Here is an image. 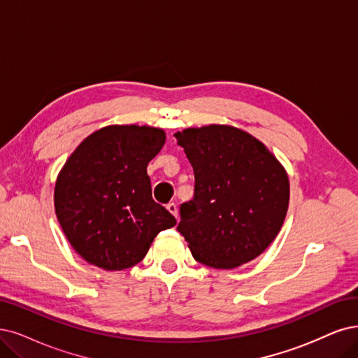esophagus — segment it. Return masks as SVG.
I'll list each match as a JSON object with an SVG mask.
<instances>
[{"instance_id":"34e87169","label":"esophagus","mask_w":358,"mask_h":358,"mask_svg":"<svg viewBox=\"0 0 358 358\" xmlns=\"http://www.w3.org/2000/svg\"><path fill=\"white\" fill-rule=\"evenodd\" d=\"M166 209L169 210V213L174 215L177 220H178V210H177V206H176V203L174 202H169L168 205H166Z\"/></svg>"}]
</instances>
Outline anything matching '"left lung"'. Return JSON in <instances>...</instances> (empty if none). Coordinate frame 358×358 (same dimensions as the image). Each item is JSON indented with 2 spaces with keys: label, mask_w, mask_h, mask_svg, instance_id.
<instances>
[{
  "label": "left lung",
  "mask_w": 358,
  "mask_h": 358,
  "mask_svg": "<svg viewBox=\"0 0 358 358\" xmlns=\"http://www.w3.org/2000/svg\"><path fill=\"white\" fill-rule=\"evenodd\" d=\"M174 136L194 171V196L180 206L177 227L193 258L231 270L259 257L286 218L290 192L283 165L266 144L231 125Z\"/></svg>",
  "instance_id": "1"
}]
</instances>
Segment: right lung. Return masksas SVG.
<instances>
[{
    "label": "right lung",
    "instance_id": "right-lung-1",
    "mask_svg": "<svg viewBox=\"0 0 358 358\" xmlns=\"http://www.w3.org/2000/svg\"><path fill=\"white\" fill-rule=\"evenodd\" d=\"M165 131L109 125L92 132L57 176L55 209L75 252L88 264L119 271L138 264L159 231L177 221L152 197L148 165Z\"/></svg>",
    "mask_w": 358,
    "mask_h": 358
}]
</instances>
